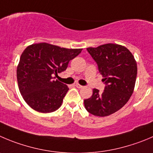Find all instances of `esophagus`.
<instances>
[{
	"label": "esophagus",
	"instance_id": "obj_1",
	"mask_svg": "<svg viewBox=\"0 0 153 153\" xmlns=\"http://www.w3.org/2000/svg\"><path fill=\"white\" fill-rule=\"evenodd\" d=\"M75 86L76 87V88H82V87H83V86H82V85H79V84H78V83H76V85H75Z\"/></svg>",
	"mask_w": 153,
	"mask_h": 153
}]
</instances>
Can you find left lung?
<instances>
[{
	"label": "left lung",
	"mask_w": 153,
	"mask_h": 153,
	"mask_svg": "<svg viewBox=\"0 0 153 153\" xmlns=\"http://www.w3.org/2000/svg\"><path fill=\"white\" fill-rule=\"evenodd\" d=\"M86 49L97 63L106 85L102 92L94 88L91 97L84 100V105L94 116H110L130 99L137 74V62L131 52L121 45L107 43Z\"/></svg>",
	"instance_id": "obj_1"
}]
</instances>
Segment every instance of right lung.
Masks as SVG:
<instances>
[{
  "instance_id": "add662e5",
  "label": "right lung",
  "mask_w": 153,
  "mask_h": 153,
  "mask_svg": "<svg viewBox=\"0 0 153 153\" xmlns=\"http://www.w3.org/2000/svg\"><path fill=\"white\" fill-rule=\"evenodd\" d=\"M82 49L40 43L23 51L17 67V81L23 99L33 110L52 113L62 106L69 88L54 76L65 71Z\"/></svg>"
}]
</instances>
